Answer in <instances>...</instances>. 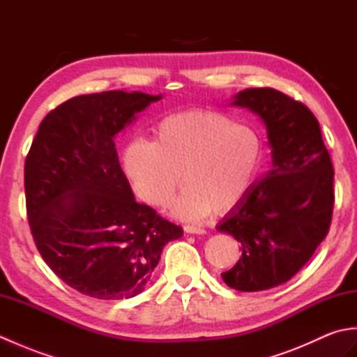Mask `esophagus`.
<instances>
[{"instance_id":"1","label":"esophagus","mask_w":357,"mask_h":357,"mask_svg":"<svg viewBox=\"0 0 357 357\" xmlns=\"http://www.w3.org/2000/svg\"><path fill=\"white\" fill-rule=\"evenodd\" d=\"M184 230L187 231V233H190V234H204L206 233V230L202 229V227H198V225H184Z\"/></svg>"}]
</instances>
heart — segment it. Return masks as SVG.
<instances>
[{
	"label": "heart",
	"mask_w": 357,
	"mask_h": 357,
	"mask_svg": "<svg viewBox=\"0 0 357 357\" xmlns=\"http://www.w3.org/2000/svg\"><path fill=\"white\" fill-rule=\"evenodd\" d=\"M124 170L141 199L164 207L181 183L172 213L198 221L229 213L252 192L264 162L253 127L215 110L176 112L155 127V141L136 138L124 150Z\"/></svg>",
	"instance_id": "obj_1"
}]
</instances>
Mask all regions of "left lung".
Returning a JSON list of instances; mask_svg holds the SVG:
<instances>
[{
  "label": "left lung",
  "mask_w": 357,
  "mask_h": 357,
  "mask_svg": "<svg viewBox=\"0 0 357 357\" xmlns=\"http://www.w3.org/2000/svg\"><path fill=\"white\" fill-rule=\"evenodd\" d=\"M230 104L264 123L271 169L216 225L242 252L221 276L234 290L262 291L290 280L327 236L335 170L319 123L304 104L270 87L242 90Z\"/></svg>",
  "instance_id": "left-lung-1"
}]
</instances>
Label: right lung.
Instances as JSON below:
<instances>
[{
  "instance_id": "1",
  "label": "right lung",
  "mask_w": 357,
  "mask_h": 357,
  "mask_svg": "<svg viewBox=\"0 0 357 357\" xmlns=\"http://www.w3.org/2000/svg\"><path fill=\"white\" fill-rule=\"evenodd\" d=\"M162 95L112 90L75 96L38 127L24 165L30 230L55 275L96 299L144 291L183 229L138 204L115 138Z\"/></svg>"
}]
</instances>
